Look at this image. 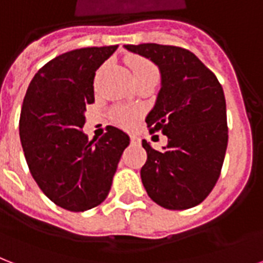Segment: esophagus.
I'll list each match as a JSON object with an SVG mask.
<instances>
[{"mask_svg":"<svg viewBox=\"0 0 263 263\" xmlns=\"http://www.w3.org/2000/svg\"><path fill=\"white\" fill-rule=\"evenodd\" d=\"M130 140H132V144H133V145H138V144H140V138L136 137V136H132Z\"/></svg>","mask_w":263,"mask_h":263,"instance_id":"1","label":"esophagus"}]
</instances>
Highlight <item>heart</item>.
Wrapping results in <instances>:
<instances>
[{
	"instance_id": "obj_1",
	"label": "heart",
	"mask_w": 263,
	"mask_h": 263,
	"mask_svg": "<svg viewBox=\"0 0 263 263\" xmlns=\"http://www.w3.org/2000/svg\"><path fill=\"white\" fill-rule=\"evenodd\" d=\"M127 64H129L130 67L132 75H133L134 82H137V81H144V79H156V81H158V77H159L158 68H156L152 63L145 60V59H129ZM121 121L123 122V123H127V125H129V123H132V122L134 121V114H121Z\"/></svg>"
}]
</instances>
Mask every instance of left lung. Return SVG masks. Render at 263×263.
Wrapping results in <instances>:
<instances>
[{
    "instance_id": "left-lung-1",
    "label": "left lung",
    "mask_w": 263,
    "mask_h": 263,
    "mask_svg": "<svg viewBox=\"0 0 263 263\" xmlns=\"http://www.w3.org/2000/svg\"><path fill=\"white\" fill-rule=\"evenodd\" d=\"M158 66L160 90L145 122L160 130V151L142 140L141 181L148 196L168 210L200 204L213 191L228 145L227 103L218 79L186 49L159 44L125 45Z\"/></svg>"
}]
</instances>
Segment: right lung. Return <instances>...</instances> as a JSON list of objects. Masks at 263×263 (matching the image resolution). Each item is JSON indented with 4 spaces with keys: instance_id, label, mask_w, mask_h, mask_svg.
Segmentation results:
<instances>
[{
    "instance_id": "right-lung-1",
    "label": "right lung",
    "mask_w": 263,
    "mask_h": 263,
    "mask_svg": "<svg viewBox=\"0 0 263 263\" xmlns=\"http://www.w3.org/2000/svg\"><path fill=\"white\" fill-rule=\"evenodd\" d=\"M118 45L81 48L46 63L28 85L19 133L41 191L59 207L86 211L105 200L130 137L115 126L97 141L83 133L96 71Z\"/></svg>"
}]
</instances>
